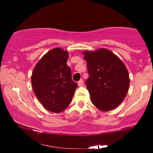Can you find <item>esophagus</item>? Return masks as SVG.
I'll return each instance as SVG.
<instances>
[{
	"label": "esophagus",
	"mask_w": 153,
	"mask_h": 153,
	"mask_svg": "<svg viewBox=\"0 0 153 153\" xmlns=\"http://www.w3.org/2000/svg\"><path fill=\"white\" fill-rule=\"evenodd\" d=\"M78 84L79 86H82L83 85H84V81H83L82 79L80 80V81L78 82Z\"/></svg>",
	"instance_id": "obj_1"
}]
</instances>
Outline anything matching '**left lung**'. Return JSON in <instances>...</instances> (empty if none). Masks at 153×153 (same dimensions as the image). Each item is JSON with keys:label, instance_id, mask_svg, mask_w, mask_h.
<instances>
[{"label": "left lung", "instance_id": "1", "mask_svg": "<svg viewBox=\"0 0 153 153\" xmlns=\"http://www.w3.org/2000/svg\"><path fill=\"white\" fill-rule=\"evenodd\" d=\"M83 55L89 75L85 84L92 104L104 112L116 108L129 89V73L124 64L106 49L84 51Z\"/></svg>", "mask_w": 153, "mask_h": 153}]
</instances>
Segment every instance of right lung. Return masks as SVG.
<instances>
[{
	"label": "right lung",
	"instance_id": "1",
	"mask_svg": "<svg viewBox=\"0 0 153 153\" xmlns=\"http://www.w3.org/2000/svg\"><path fill=\"white\" fill-rule=\"evenodd\" d=\"M67 51L51 49L36 64L32 74V85L37 98L50 112H61L69 105L78 84L72 80L67 61Z\"/></svg>",
	"mask_w": 153,
	"mask_h": 153
}]
</instances>
